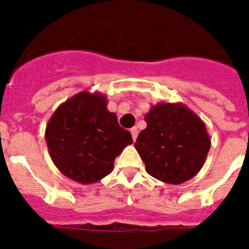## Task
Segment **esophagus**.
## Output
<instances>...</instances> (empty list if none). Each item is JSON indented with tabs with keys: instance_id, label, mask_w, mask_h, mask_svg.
<instances>
[{
	"instance_id": "esophagus-1",
	"label": "esophagus",
	"mask_w": 249,
	"mask_h": 249,
	"mask_svg": "<svg viewBox=\"0 0 249 249\" xmlns=\"http://www.w3.org/2000/svg\"><path fill=\"white\" fill-rule=\"evenodd\" d=\"M130 133H132V137H133V141L137 140V137H138V129L134 126V128L130 129Z\"/></svg>"
}]
</instances>
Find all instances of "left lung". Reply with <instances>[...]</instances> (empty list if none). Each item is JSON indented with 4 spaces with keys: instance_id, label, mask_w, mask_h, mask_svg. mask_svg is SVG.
I'll use <instances>...</instances> for the list:
<instances>
[{
    "instance_id": "8db88e82",
    "label": "left lung",
    "mask_w": 249,
    "mask_h": 249,
    "mask_svg": "<svg viewBox=\"0 0 249 249\" xmlns=\"http://www.w3.org/2000/svg\"><path fill=\"white\" fill-rule=\"evenodd\" d=\"M144 120L147 126L134 146L147 173L172 185L196 176L211 148L200 117L181 103H158Z\"/></svg>"
}]
</instances>
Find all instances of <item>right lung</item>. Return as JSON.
<instances>
[{"label": "right lung", "mask_w": 249, "mask_h": 249, "mask_svg": "<svg viewBox=\"0 0 249 249\" xmlns=\"http://www.w3.org/2000/svg\"><path fill=\"white\" fill-rule=\"evenodd\" d=\"M45 140L53 163L73 181L89 185L113 169V161L132 134L107 109L106 95L81 91L62 103L50 117Z\"/></svg>", "instance_id": "obj_1"}]
</instances>
